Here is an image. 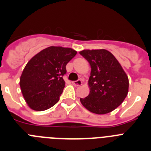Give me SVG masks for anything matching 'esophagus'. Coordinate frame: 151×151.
Listing matches in <instances>:
<instances>
[{
	"label": "esophagus",
	"mask_w": 151,
	"mask_h": 151,
	"mask_svg": "<svg viewBox=\"0 0 151 151\" xmlns=\"http://www.w3.org/2000/svg\"><path fill=\"white\" fill-rule=\"evenodd\" d=\"M72 83H73V85H75V86H79V85H82V82L81 79H78L77 80V81H73V82H72Z\"/></svg>",
	"instance_id": "1"
}]
</instances>
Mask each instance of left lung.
<instances>
[{
    "label": "left lung",
    "instance_id": "1",
    "mask_svg": "<svg viewBox=\"0 0 151 151\" xmlns=\"http://www.w3.org/2000/svg\"><path fill=\"white\" fill-rule=\"evenodd\" d=\"M79 54L87 60L91 68L88 80L90 93L85 98H80V101L91 113H110L127 96V75L116 57L108 50H84Z\"/></svg>",
    "mask_w": 151,
    "mask_h": 151
}]
</instances>
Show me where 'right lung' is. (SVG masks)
Wrapping results in <instances>:
<instances>
[{"instance_id": "add662e5", "label": "right lung", "mask_w": 151, "mask_h": 151, "mask_svg": "<svg viewBox=\"0 0 151 151\" xmlns=\"http://www.w3.org/2000/svg\"><path fill=\"white\" fill-rule=\"evenodd\" d=\"M77 52L69 47H48L28 62L20 77L21 91L29 107L43 111L55 105L65 87L66 64Z\"/></svg>"}]
</instances>
